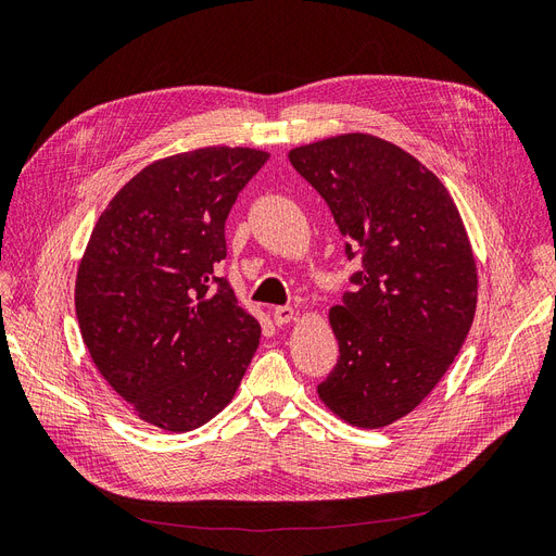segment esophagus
<instances>
[{
  "instance_id": "esophagus-1",
  "label": "esophagus",
  "mask_w": 556,
  "mask_h": 556,
  "mask_svg": "<svg viewBox=\"0 0 556 556\" xmlns=\"http://www.w3.org/2000/svg\"><path fill=\"white\" fill-rule=\"evenodd\" d=\"M271 315H274V323L278 327L288 325V323H292V319H294V311L290 306H276V308H271Z\"/></svg>"
}]
</instances>
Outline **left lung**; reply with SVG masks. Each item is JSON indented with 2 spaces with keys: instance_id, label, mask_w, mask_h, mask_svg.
<instances>
[{
  "instance_id": "obj_1",
  "label": "left lung",
  "mask_w": 556,
  "mask_h": 556,
  "mask_svg": "<svg viewBox=\"0 0 556 556\" xmlns=\"http://www.w3.org/2000/svg\"><path fill=\"white\" fill-rule=\"evenodd\" d=\"M362 255L355 292L329 311L339 364L319 401L348 425L380 429L413 413L462 350L478 304V268L445 185L406 150L339 134L290 150Z\"/></svg>"
}]
</instances>
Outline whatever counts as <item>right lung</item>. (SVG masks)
Returning a JSON list of instances; mask_svg holds the SVG:
<instances>
[{
  "label": "right lung",
  "mask_w": 556,
  "mask_h": 556,
  "mask_svg": "<svg viewBox=\"0 0 556 556\" xmlns=\"http://www.w3.org/2000/svg\"><path fill=\"white\" fill-rule=\"evenodd\" d=\"M268 153L208 146L148 164L109 201L76 276L97 371L143 422L199 429L237 394L262 327L215 264L225 223Z\"/></svg>",
  "instance_id": "1"
}]
</instances>
